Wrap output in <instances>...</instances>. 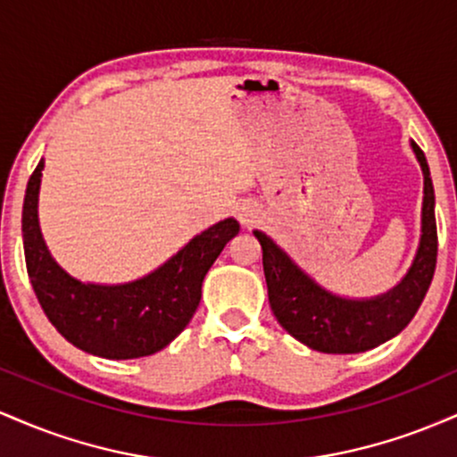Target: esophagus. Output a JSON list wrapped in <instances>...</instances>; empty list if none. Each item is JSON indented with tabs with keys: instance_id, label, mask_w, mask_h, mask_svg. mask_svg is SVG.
Instances as JSON below:
<instances>
[{
	"instance_id": "34e87169",
	"label": "esophagus",
	"mask_w": 457,
	"mask_h": 457,
	"mask_svg": "<svg viewBox=\"0 0 457 457\" xmlns=\"http://www.w3.org/2000/svg\"><path fill=\"white\" fill-rule=\"evenodd\" d=\"M236 217H238V221L243 223L245 228H249V225H253L255 221H258L260 212H258V208L253 206V204L245 202V204H240L238 208H236Z\"/></svg>"
}]
</instances>
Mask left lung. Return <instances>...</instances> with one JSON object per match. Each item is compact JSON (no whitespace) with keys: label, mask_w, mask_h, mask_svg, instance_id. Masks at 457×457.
Listing matches in <instances>:
<instances>
[{"label":"left lung","mask_w":457,"mask_h":457,"mask_svg":"<svg viewBox=\"0 0 457 457\" xmlns=\"http://www.w3.org/2000/svg\"><path fill=\"white\" fill-rule=\"evenodd\" d=\"M411 148L423 171L421 238L411 269L385 295L371 298L333 295L309 277L270 236L253 229L262 245L272 313L277 322L307 348L327 354H356L376 348L402 333L426 298L438 253L434 187L423 150L414 141H411Z\"/></svg>","instance_id":"left-lung-1"}]
</instances>
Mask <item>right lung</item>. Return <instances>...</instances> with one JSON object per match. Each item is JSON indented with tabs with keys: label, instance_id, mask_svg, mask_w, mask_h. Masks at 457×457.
I'll list each match as a JSON object with an SVG mask.
<instances>
[{
	"label": "right lung",
	"instance_id": "1",
	"mask_svg": "<svg viewBox=\"0 0 457 457\" xmlns=\"http://www.w3.org/2000/svg\"><path fill=\"white\" fill-rule=\"evenodd\" d=\"M45 159L36 165L23 202V249L40 307L60 335L83 353L124 361L159 353L191 322L202 283L223 246L238 234L236 219L193 236L159 269L127 283H86L57 264L38 221Z\"/></svg>",
	"mask_w": 457,
	"mask_h": 457
}]
</instances>
